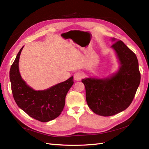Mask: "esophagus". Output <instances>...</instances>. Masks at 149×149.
<instances>
[{"label": "esophagus", "instance_id": "esophagus-1", "mask_svg": "<svg viewBox=\"0 0 149 149\" xmlns=\"http://www.w3.org/2000/svg\"><path fill=\"white\" fill-rule=\"evenodd\" d=\"M84 76V74L82 73V72H76V73H74V79L76 81H79Z\"/></svg>", "mask_w": 149, "mask_h": 149}]
</instances>
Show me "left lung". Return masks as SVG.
<instances>
[{
	"label": "left lung",
	"mask_w": 149,
	"mask_h": 149,
	"mask_svg": "<svg viewBox=\"0 0 149 149\" xmlns=\"http://www.w3.org/2000/svg\"><path fill=\"white\" fill-rule=\"evenodd\" d=\"M112 45L120 61L119 71L110 78L82 79L88 105L94 113L111 116L130 106L141 82L137 56L121 40Z\"/></svg>",
	"instance_id": "left-lung-1"
}]
</instances>
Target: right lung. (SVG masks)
<instances>
[{"label": "right lung", "mask_w": 149, "mask_h": 149, "mask_svg": "<svg viewBox=\"0 0 149 149\" xmlns=\"http://www.w3.org/2000/svg\"><path fill=\"white\" fill-rule=\"evenodd\" d=\"M22 47L10 70L13 97L17 106L31 118L40 122H48L60 115L65 104L67 93L73 84V77L47 90L35 91L22 79L19 61Z\"/></svg>", "instance_id": "obj_1"}]
</instances>
